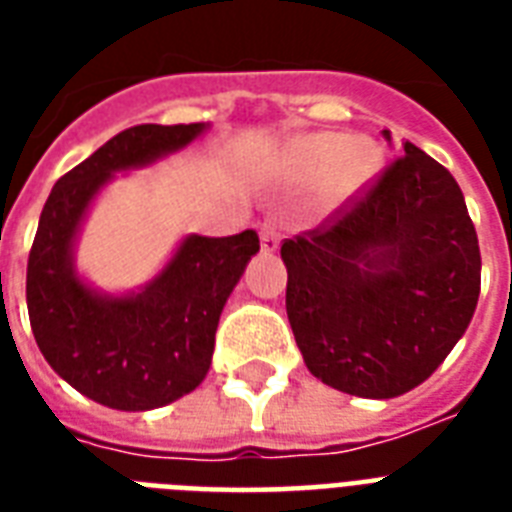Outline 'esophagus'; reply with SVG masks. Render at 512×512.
<instances>
[{
  "label": "esophagus",
  "mask_w": 512,
  "mask_h": 512,
  "mask_svg": "<svg viewBox=\"0 0 512 512\" xmlns=\"http://www.w3.org/2000/svg\"><path fill=\"white\" fill-rule=\"evenodd\" d=\"M281 241V233L279 228H276V220H263L260 223V249H263L265 255H271V252H276V247H279Z\"/></svg>",
  "instance_id": "esophagus-1"
}]
</instances>
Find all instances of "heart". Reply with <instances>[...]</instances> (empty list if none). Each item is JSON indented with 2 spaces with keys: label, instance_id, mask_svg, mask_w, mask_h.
<instances>
[{
  "label": "heart",
  "instance_id": "obj_1",
  "mask_svg": "<svg viewBox=\"0 0 512 512\" xmlns=\"http://www.w3.org/2000/svg\"><path fill=\"white\" fill-rule=\"evenodd\" d=\"M300 159L308 170L329 167L337 191H348L372 172L374 154L366 140H348L337 132H321L300 143Z\"/></svg>",
  "mask_w": 512,
  "mask_h": 512
}]
</instances>
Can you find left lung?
I'll use <instances>...</instances> for the list:
<instances>
[{
	"mask_svg": "<svg viewBox=\"0 0 512 512\" xmlns=\"http://www.w3.org/2000/svg\"><path fill=\"white\" fill-rule=\"evenodd\" d=\"M281 260L305 366L361 398L401 396L428 380L465 335L481 292L460 185L409 140L316 228L284 239Z\"/></svg>",
	"mask_w": 512,
	"mask_h": 512,
	"instance_id": "obj_1",
	"label": "left lung"
}]
</instances>
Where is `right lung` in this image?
Masks as SVG:
<instances>
[{
    "mask_svg": "<svg viewBox=\"0 0 512 512\" xmlns=\"http://www.w3.org/2000/svg\"><path fill=\"white\" fill-rule=\"evenodd\" d=\"M204 124H138L60 177L28 252L34 340L63 380L111 409L146 412L191 393L209 372L223 305L260 249L255 231L188 236L143 292L100 297L74 273L76 228L111 172L188 146Z\"/></svg>",
    "mask_w": 512,
    "mask_h": 512,
    "instance_id": "obj_1",
    "label": "right lung"
}]
</instances>
